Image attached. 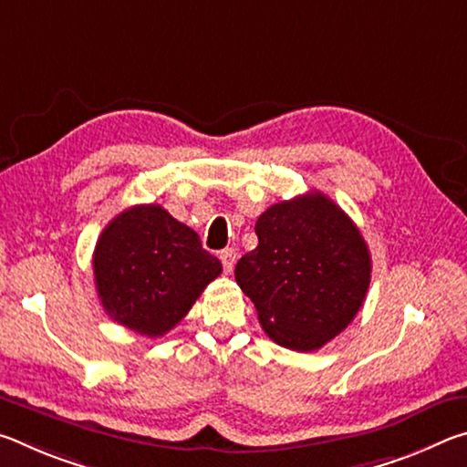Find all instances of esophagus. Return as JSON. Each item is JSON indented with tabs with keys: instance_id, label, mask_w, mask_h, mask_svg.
<instances>
[{
	"instance_id": "1",
	"label": "esophagus",
	"mask_w": 467,
	"mask_h": 467,
	"mask_svg": "<svg viewBox=\"0 0 467 467\" xmlns=\"http://www.w3.org/2000/svg\"><path fill=\"white\" fill-rule=\"evenodd\" d=\"M220 262H223L224 272H226V274H231V272H233V267H234V262H236V253H234V249H224V251H220Z\"/></svg>"
}]
</instances>
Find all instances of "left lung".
Here are the masks:
<instances>
[{
    "instance_id": "1",
    "label": "left lung",
    "mask_w": 467,
    "mask_h": 467,
    "mask_svg": "<svg viewBox=\"0 0 467 467\" xmlns=\"http://www.w3.org/2000/svg\"><path fill=\"white\" fill-rule=\"evenodd\" d=\"M257 247L234 267L241 290L275 344L319 350L365 303L370 255L357 224L327 195L274 203L255 223Z\"/></svg>"
}]
</instances>
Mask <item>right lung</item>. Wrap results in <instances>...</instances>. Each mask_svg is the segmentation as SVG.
Returning a JSON list of instances; mask_svg holds the SVG:
<instances>
[{
  "label": "right lung",
  "mask_w": 467,
  "mask_h": 467,
  "mask_svg": "<svg viewBox=\"0 0 467 467\" xmlns=\"http://www.w3.org/2000/svg\"><path fill=\"white\" fill-rule=\"evenodd\" d=\"M92 264L102 309L148 337L175 327L223 272L193 228L156 203L133 205L110 220Z\"/></svg>",
  "instance_id": "right-lung-1"
}]
</instances>
